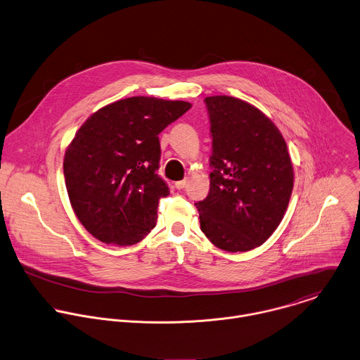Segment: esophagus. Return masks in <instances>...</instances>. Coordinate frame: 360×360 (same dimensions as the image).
Instances as JSON below:
<instances>
[{
  "instance_id": "34e87169",
  "label": "esophagus",
  "mask_w": 360,
  "mask_h": 360,
  "mask_svg": "<svg viewBox=\"0 0 360 360\" xmlns=\"http://www.w3.org/2000/svg\"><path fill=\"white\" fill-rule=\"evenodd\" d=\"M186 182H188V181H186V179H182V181H178V182H175V188H176V189H179V191H181V189H184V188H185V186H186Z\"/></svg>"
}]
</instances>
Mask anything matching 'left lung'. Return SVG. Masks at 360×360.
<instances>
[{
	"label": "left lung",
	"mask_w": 360,
	"mask_h": 360,
	"mask_svg": "<svg viewBox=\"0 0 360 360\" xmlns=\"http://www.w3.org/2000/svg\"><path fill=\"white\" fill-rule=\"evenodd\" d=\"M210 119V191L195 203L200 229L217 248L245 252L281 224L293 191L286 141L258 108L238 98H205Z\"/></svg>",
	"instance_id": "8db88e82"
}]
</instances>
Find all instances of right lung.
<instances>
[{"label":"right lung","mask_w":360,"mask_h":360,"mask_svg":"<svg viewBox=\"0 0 360 360\" xmlns=\"http://www.w3.org/2000/svg\"><path fill=\"white\" fill-rule=\"evenodd\" d=\"M189 102L131 96L91 115L65 150L63 169L75 216L95 238L133 245L157 221L158 200L169 195L157 174L158 134Z\"/></svg>","instance_id":"1"}]
</instances>
